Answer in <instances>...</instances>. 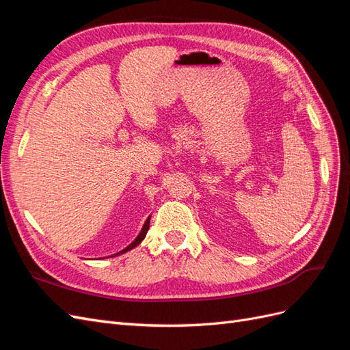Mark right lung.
Returning a JSON list of instances; mask_svg holds the SVG:
<instances>
[{
  "label": "right lung",
  "mask_w": 350,
  "mask_h": 350,
  "mask_svg": "<svg viewBox=\"0 0 350 350\" xmlns=\"http://www.w3.org/2000/svg\"><path fill=\"white\" fill-rule=\"evenodd\" d=\"M149 225H150V217L149 219H147L146 220V224L143 225V229H142V232H140V234H139V237H137L131 243H130V245L129 247H126V248H124L122 251H120V252H116L115 254V256H120V254H124V252H126V251H130V250H133L134 247H137V245H139V243L144 239V237H146V234H147V230H149Z\"/></svg>",
  "instance_id": "obj_1"
}]
</instances>
